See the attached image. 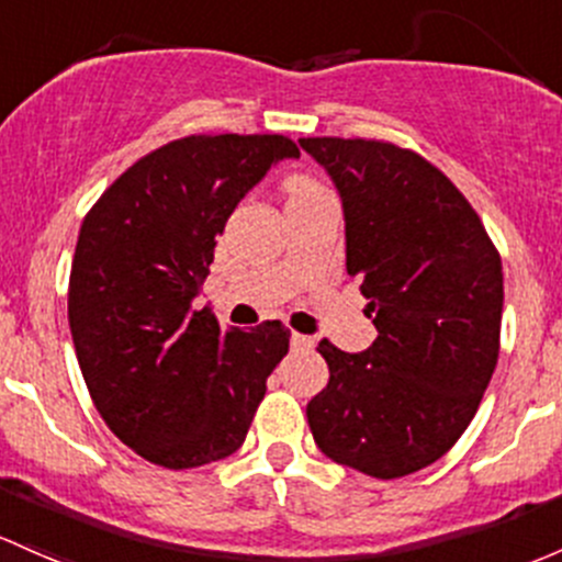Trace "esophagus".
Segmentation results:
<instances>
[{"instance_id": "34e87169", "label": "esophagus", "mask_w": 562, "mask_h": 562, "mask_svg": "<svg viewBox=\"0 0 562 562\" xmlns=\"http://www.w3.org/2000/svg\"><path fill=\"white\" fill-rule=\"evenodd\" d=\"M291 345L296 347V350H312V347H315V339H312V336L296 334V330H293V336H291Z\"/></svg>"}]
</instances>
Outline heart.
Returning a JSON list of instances; mask_svg holds the SVG:
<instances>
[{
	"label": "heart",
	"mask_w": 562,
	"mask_h": 562,
	"mask_svg": "<svg viewBox=\"0 0 562 562\" xmlns=\"http://www.w3.org/2000/svg\"><path fill=\"white\" fill-rule=\"evenodd\" d=\"M323 186L317 180H312L310 175H293L288 180V199H299V196H312V193H321Z\"/></svg>",
	"instance_id": "b5f03b06"
}]
</instances>
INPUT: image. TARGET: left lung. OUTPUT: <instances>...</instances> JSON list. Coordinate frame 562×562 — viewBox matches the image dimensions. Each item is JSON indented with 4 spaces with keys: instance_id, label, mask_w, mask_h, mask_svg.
I'll return each mask as SVG.
<instances>
[{
    "instance_id": "8db88e82",
    "label": "left lung",
    "mask_w": 562,
    "mask_h": 562,
    "mask_svg": "<svg viewBox=\"0 0 562 562\" xmlns=\"http://www.w3.org/2000/svg\"><path fill=\"white\" fill-rule=\"evenodd\" d=\"M345 206L347 274L369 299V350L328 339V385L306 404L315 445L376 480L436 463L474 420L501 350L504 271L474 206L415 150L306 137Z\"/></svg>"
}]
</instances>
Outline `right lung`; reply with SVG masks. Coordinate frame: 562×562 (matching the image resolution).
Instances as JSON below:
<instances>
[{"mask_svg": "<svg viewBox=\"0 0 562 562\" xmlns=\"http://www.w3.org/2000/svg\"><path fill=\"white\" fill-rule=\"evenodd\" d=\"M282 158V134H191L142 156L80 226L69 274L75 352L108 428L164 469H196L245 441L291 330L221 328L193 310L217 236Z\"/></svg>", "mask_w": 562, "mask_h": 562, "instance_id": "right-lung-1", "label": "right lung"}]
</instances>
